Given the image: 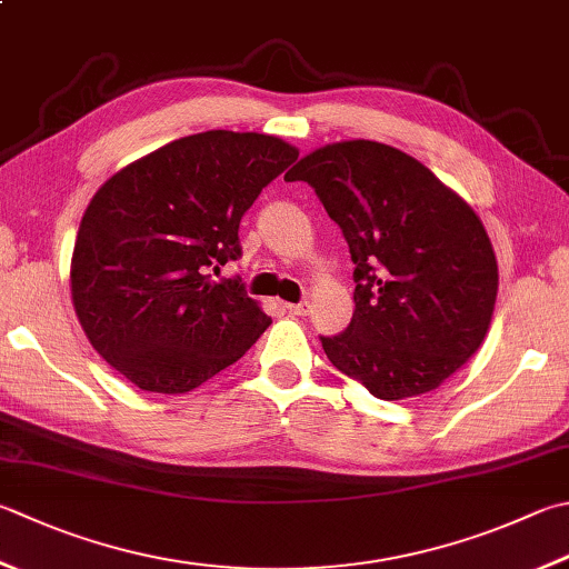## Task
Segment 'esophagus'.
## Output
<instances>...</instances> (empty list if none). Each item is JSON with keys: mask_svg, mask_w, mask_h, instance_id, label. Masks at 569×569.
Returning a JSON list of instances; mask_svg holds the SVG:
<instances>
[{"mask_svg": "<svg viewBox=\"0 0 569 569\" xmlns=\"http://www.w3.org/2000/svg\"><path fill=\"white\" fill-rule=\"evenodd\" d=\"M289 315H297V317H307L309 315V302H297V305H284Z\"/></svg>", "mask_w": 569, "mask_h": 569, "instance_id": "esophagus-1", "label": "esophagus"}]
</instances>
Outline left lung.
Instances as JSON below:
<instances>
[{
	"instance_id": "8db88e82",
	"label": "left lung",
	"mask_w": 569,
	"mask_h": 569,
	"mask_svg": "<svg viewBox=\"0 0 569 569\" xmlns=\"http://www.w3.org/2000/svg\"><path fill=\"white\" fill-rule=\"evenodd\" d=\"M284 180L315 188L349 244L353 317L321 337L335 367L371 396L399 401L441 386L483 345L498 262L468 202L399 148H317Z\"/></svg>"
}]
</instances>
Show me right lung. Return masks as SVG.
<instances>
[{
    "label": "right lung",
    "mask_w": 569,
    "mask_h": 569,
    "mask_svg": "<svg viewBox=\"0 0 569 569\" xmlns=\"http://www.w3.org/2000/svg\"><path fill=\"white\" fill-rule=\"evenodd\" d=\"M299 151L264 133L206 131L126 166L96 190L71 257L91 347L143 391L186 393L272 325L238 280L240 220Z\"/></svg>",
    "instance_id": "right-lung-1"
}]
</instances>
